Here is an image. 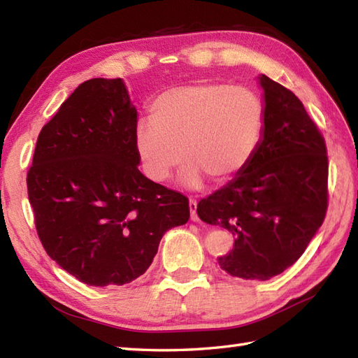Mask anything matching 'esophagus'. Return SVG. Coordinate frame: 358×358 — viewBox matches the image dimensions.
I'll return each mask as SVG.
<instances>
[{"label": "esophagus", "mask_w": 358, "mask_h": 358, "mask_svg": "<svg viewBox=\"0 0 358 358\" xmlns=\"http://www.w3.org/2000/svg\"><path fill=\"white\" fill-rule=\"evenodd\" d=\"M189 210H191V220L192 222H199V214H196V201L194 199L189 200Z\"/></svg>", "instance_id": "obj_1"}]
</instances>
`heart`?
<instances>
[{"mask_svg":"<svg viewBox=\"0 0 358 358\" xmlns=\"http://www.w3.org/2000/svg\"><path fill=\"white\" fill-rule=\"evenodd\" d=\"M150 120L135 131L144 173L164 181L183 162L187 187L204 178L226 185L246 169L260 144L264 109L254 92L224 83L200 81L163 90L150 104Z\"/></svg>","mask_w":358,"mask_h":358,"instance_id":"heart-1","label":"heart"}]
</instances>
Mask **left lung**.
<instances>
[{"mask_svg": "<svg viewBox=\"0 0 358 358\" xmlns=\"http://www.w3.org/2000/svg\"><path fill=\"white\" fill-rule=\"evenodd\" d=\"M264 129L238 177L203 199L196 214L222 226L235 245L218 258L232 277L269 280L292 266L322 226L328 209L326 144L303 103L266 75Z\"/></svg>", "mask_w": 358, "mask_h": 358, "instance_id": "8db88e82", "label": "left lung"}]
</instances>
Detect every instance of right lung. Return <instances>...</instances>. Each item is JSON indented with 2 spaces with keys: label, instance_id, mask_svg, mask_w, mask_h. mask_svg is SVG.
Here are the masks:
<instances>
[{
  "label": "right lung",
  "instance_id": "obj_1",
  "mask_svg": "<svg viewBox=\"0 0 358 358\" xmlns=\"http://www.w3.org/2000/svg\"><path fill=\"white\" fill-rule=\"evenodd\" d=\"M138 113L121 78L85 81L38 135L27 192L45 252L89 286L126 285L159 240L189 220V201L144 177Z\"/></svg>",
  "mask_w": 358,
  "mask_h": 358
}]
</instances>
